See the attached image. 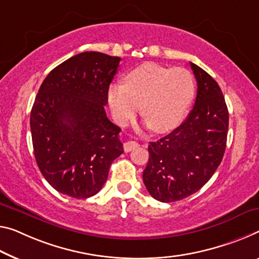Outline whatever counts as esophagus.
Listing matches in <instances>:
<instances>
[{
  "label": "esophagus",
  "instance_id": "obj_1",
  "mask_svg": "<svg viewBox=\"0 0 259 259\" xmlns=\"http://www.w3.org/2000/svg\"><path fill=\"white\" fill-rule=\"evenodd\" d=\"M138 147H139V143L135 141H127L124 143V150L126 153H128V152H131V150L138 148Z\"/></svg>",
  "mask_w": 259,
  "mask_h": 259
}]
</instances>
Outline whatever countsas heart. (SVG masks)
Instances as JSON below:
<instances>
[{"label":"heart","mask_w":259,"mask_h":259,"mask_svg":"<svg viewBox=\"0 0 259 259\" xmlns=\"http://www.w3.org/2000/svg\"><path fill=\"white\" fill-rule=\"evenodd\" d=\"M193 96L194 79L189 70L145 63L126 75L125 84L110 87L107 102L120 126L126 125L141 105L147 125L164 133L180 125Z\"/></svg>","instance_id":"1"}]
</instances>
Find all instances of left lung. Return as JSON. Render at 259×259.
Masks as SVG:
<instances>
[{
  "label": "left lung",
  "mask_w": 259,
  "mask_h": 259,
  "mask_svg": "<svg viewBox=\"0 0 259 259\" xmlns=\"http://www.w3.org/2000/svg\"><path fill=\"white\" fill-rule=\"evenodd\" d=\"M197 97L184 122L148 146L143 183L154 199L182 200L207 183L224 157L229 114L220 87L209 74L190 62Z\"/></svg>",
  "instance_id": "1"
}]
</instances>
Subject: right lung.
<instances>
[{
    "mask_svg": "<svg viewBox=\"0 0 259 259\" xmlns=\"http://www.w3.org/2000/svg\"><path fill=\"white\" fill-rule=\"evenodd\" d=\"M120 60L83 52L55 67L39 88L30 117L33 152L42 176L58 192L95 196L124 153L121 130L104 109Z\"/></svg>",
    "mask_w": 259,
    "mask_h": 259,
    "instance_id": "add662e5",
    "label": "right lung"
}]
</instances>
